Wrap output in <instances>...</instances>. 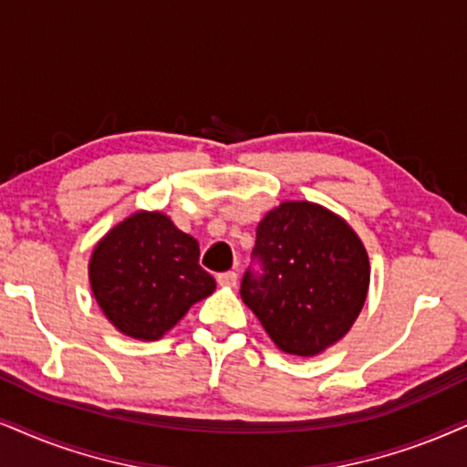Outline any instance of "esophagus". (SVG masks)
Instances as JSON below:
<instances>
[{
	"label": "esophagus",
	"mask_w": 467,
	"mask_h": 467,
	"mask_svg": "<svg viewBox=\"0 0 467 467\" xmlns=\"http://www.w3.org/2000/svg\"><path fill=\"white\" fill-rule=\"evenodd\" d=\"M217 285L228 286V288L237 286V274H234V271H226V274H220V275H217Z\"/></svg>",
	"instance_id": "esophagus-1"
}]
</instances>
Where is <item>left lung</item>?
Masks as SVG:
<instances>
[{"instance_id": "8db88e82", "label": "left lung", "mask_w": 467, "mask_h": 467, "mask_svg": "<svg viewBox=\"0 0 467 467\" xmlns=\"http://www.w3.org/2000/svg\"><path fill=\"white\" fill-rule=\"evenodd\" d=\"M254 256L241 299L265 332L288 356L315 358L336 345L356 323L370 285L362 239L340 215L308 200H288L256 226Z\"/></svg>"}]
</instances>
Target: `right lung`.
<instances>
[{
    "label": "right lung",
    "mask_w": 467,
    "mask_h": 467,
    "mask_svg": "<svg viewBox=\"0 0 467 467\" xmlns=\"http://www.w3.org/2000/svg\"><path fill=\"white\" fill-rule=\"evenodd\" d=\"M200 245L161 211H135L94 245L88 277L99 308L118 332L159 340L215 291L198 265Z\"/></svg>",
    "instance_id": "obj_1"
}]
</instances>
